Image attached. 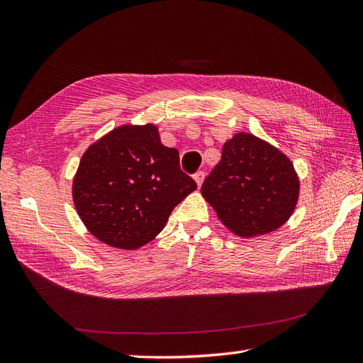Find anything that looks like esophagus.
I'll use <instances>...</instances> for the list:
<instances>
[{
	"label": "esophagus",
	"mask_w": 363,
	"mask_h": 363,
	"mask_svg": "<svg viewBox=\"0 0 363 363\" xmlns=\"http://www.w3.org/2000/svg\"><path fill=\"white\" fill-rule=\"evenodd\" d=\"M193 178H194V181H196L198 187H201L202 182H203V178H206V172H196V173H194Z\"/></svg>",
	"instance_id": "1"
}]
</instances>
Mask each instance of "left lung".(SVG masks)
Here are the masks:
<instances>
[{
	"label": "left lung",
	"instance_id": "8db88e82",
	"mask_svg": "<svg viewBox=\"0 0 363 363\" xmlns=\"http://www.w3.org/2000/svg\"><path fill=\"white\" fill-rule=\"evenodd\" d=\"M202 196L233 233L252 238L284 225L299 198V179L288 157L250 133L222 147L220 161L203 181Z\"/></svg>",
	"mask_w": 363,
	"mask_h": 363
}]
</instances>
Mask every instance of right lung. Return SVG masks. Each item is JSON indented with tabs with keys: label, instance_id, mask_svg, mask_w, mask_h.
<instances>
[{
	"label": "right lung",
	"instance_id": "add662e5",
	"mask_svg": "<svg viewBox=\"0 0 363 363\" xmlns=\"http://www.w3.org/2000/svg\"><path fill=\"white\" fill-rule=\"evenodd\" d=\"M198 185L165 147L157 128L123 125L82 155L73 202L90 233L107 245L135 250L160 235L173 208Z\"/></svg>",
	"mask_w": 363,
	"mask_h": 363
}]
</instances>
